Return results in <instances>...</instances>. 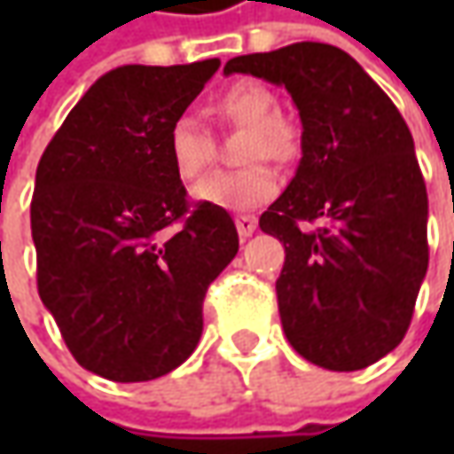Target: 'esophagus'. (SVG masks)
I'll return each instance as SVG.
<instances>
[{"mask_svg":"<svg viewBox=\"0 0 454 454\" xmlns=\"http://www.w3.org/2000/svg\"><path fill=\"white\" fill-rule=\"evenodd\" d=\"M237 224V232H239V237L245 239V237H250L257 230V219L253 217V215H239V217L235 219Z\"/></svg>","mask_w":454,"mask_h":454,"instance_id":"34e87169","label":"esophagus"}]
</instances>
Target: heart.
Masks as SVG:
<instances>
[{
  "mask_svg": "<svg viewBox=\"0 0 454 454\" xmlns=\"http://www.w3.org/2000/svg\"><path fill=\"white\" fill-rule=\"evenodd\" d=\"M219 118L247 129L242 161H254L239 171L215 174L194 189V200L227 212H247L278 197L283 179L262 159L286 164L298 153V133L278 115V100L260 82H235L215 103ZM171 168L182 182H197L212 166L215 146L207 131L192 118H176L166 136Z\"/></svg>",
  "mask_w": 454,
  "mask_h": 454,
  "instance_id": "b5f03b06",
  "label": "heart"
}]
</instances>
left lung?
I'll return each instance as SVG.
<instances>
[{"instance_id":"obj_1","label":"left lung","mask_w":454,"mask_h":454,"mask_svg":"<svg viewBox=\"0 0 454 454\" xmlns=\"http://www.w3.org/2000/svg\"><path fill=\"white\" fill-rule=\"evenodd\" d=\"M232 73L286 85L303 123L298 171L260 217L286 247L283 331L316 366L366 369L402 343L427 275V186L410 129L333 44L239 55L224 65ZM316 218L323 228L302 230Z\"/></svg>"}]
</instances>
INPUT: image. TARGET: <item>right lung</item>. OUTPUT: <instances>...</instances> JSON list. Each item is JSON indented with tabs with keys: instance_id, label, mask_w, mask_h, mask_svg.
Wrapping results in <instances>:
<instances>
[{
	"instance_id": "1",
	"label": "right lung",
	"mask_w": 454,
	"mask_h": 454,
	"mask_svg": "<svg viewBox=\"0 0 454 454\" xmlns=\"http://www.w3.org/2000/svg\"><path fill=\"white\" fill-rule=\"evenodd\" d=\"M219 60L123 65L47 144L29 207L37 290L82 369L151 381L197 348L209 283L239 250L227 209L189 207L166 136Z\"/></svg>"
}]
</instances>
